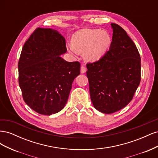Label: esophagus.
I'll return each instance as SVG.
<instances>
[{
    "label": "esophagus",
    "mask_w": 158,
    "mask_h": 158,
    "mask_svg": "<svg viewBox=\"0 0 158 158\" xmlns=\"http://www.w3.org/2000/svg\"><path fill=\"white\" fill-rule=\"evenodd\" d=\"M86 70H87L86 68H85V66H82L80 69V73H81V74H84V73H85Z\"/></svg>",
    "instance_id": "esophagus-1"
}]
</instances>
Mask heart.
Here are the masks:
<instances>
[{
	"instance_id": "b5f03b06",
	"label": "heart",
	"mask_w": 158,
	"mask_h": 158,
	"mask_svg": "<svg viewBox=\"0 0 158 158\" xmlns=\"http://www.w3.org/2000/svg\"><path fill=\"white\" fill-rule=\"evenodd\" d=\"M111 37L106 31L84 29L75 33L72 37V45L67 50L72 54H84V59L94 63L106 55L111 45Z\"/></svg>"
}]
</instances>
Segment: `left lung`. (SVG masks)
<instances>
[{"mask_svg":"<svg viewBox=\"0 0 158 158\" xmlns=\"http://www.w3.org/2000/svg\"><path fill=\"white\" fill-rule=\"evenodd\" d=\"M111 45L101 59L87 64L89 94L94 107L111 114L131 102L140 82V56L127 32L116 23Z\"/></svg>","mask_w":158,"mask_h":158,"instance_id":"8db88e82","label":"left lung"}]
</instances>
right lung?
<instances>
[{
	"instance_id": "add662e5",
	"label": "right lung",
	"mask_w": 158,
	"mask_h": 158,
	"mask_svg": "<svg viewBox=\"0 0 158 158\" xmlns=\"http://www.w3.org/2000/svg\"><path fill=\"white\" fill-rule=\"evenodd\" d=\"M66 52L64 37L51 28H37L23 47L19 85L26 103L38 113H56L67 102L80 64L64 60L60 56Z\"/></svg>"
}]
</instances>
